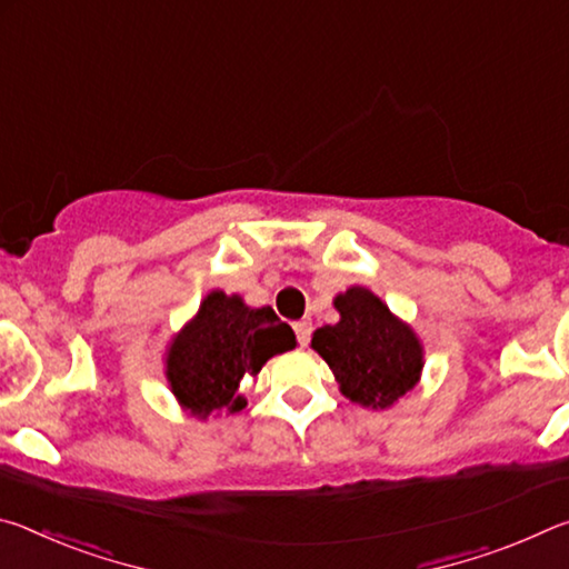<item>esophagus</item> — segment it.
I'll use <instances>...</instances> for the list:
<instances>
[{"label":"esophagus","mask_w":569,"mask_h":569,"mask_svg":"<svg viewBox=\"0 0 569 569\" xmlns=\"http://www.w3.org/2000/svg\"><path fill=\"white\" fill-rule=\"evenodd\" d=\"M293 331H296V339L301 346H308V341H311V331H313V323L303 319V321H296L293 323Z\"/></svg>","instance_id":"34e87169"}]
</instances>
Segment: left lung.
<instances>
[{"instance_id": "obj_1", "label": "left lung", "mask_w": 569, "mask_h": 569, "mask_svg": "<svg viewBox=\"0 0 569 569\" xmlns=\"http://www.w3.org/2000/svg\"><path fill=\"white\" fill-rule=\"evenodd\" d=\"M336 308L341 321L316 331L311 346L331 366L343 397L373 409L391 407L419 381L417 336L366 288L336 296Z\"/></svg>"}]
</instances>
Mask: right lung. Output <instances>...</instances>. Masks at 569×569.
Wrapping results in <instances>:
<instances>
[{
  "mask_svg": "<svg viewBox=\"0 0 569 569\" xmlns=\"http://www.w3.org/2000/svg\"><path fill=\"white\" fill-rule=\"evenodd\" d=\"M296 349V333L271 306L248 308L238 296L210 293L168 353L170 389L190 413L240 411V381L258 377L276 353Z\"/></svg>",
  "mask_w": 569,
  "mask_h": 569,
  "instance_id": "add662e5",
  "label": "right lung"
}]
</instances>
